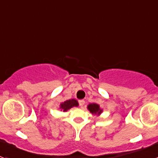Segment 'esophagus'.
<instances>
[{
	"label": "esophagus",
	"mask_w": 158,
	"mask_h": 158,
	"mask_svg": "<svg viewBox=\"0 0 158 158\" xmlns=\"http://www.w3.org/2000/svg\"><path fill=\"white\" fill-rule=\"evenodd\" d=\"M79 106H80V107H82V106H84V104H85V101H84L83 99L79 100Z\"/></svg>",
	"instance_id": "34e87169"
}]
</instances>
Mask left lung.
<instances>
[{"mask_svg":"<svg viewBox=\"0 0 158 158\" xmlns=\"http://www.w3.org/2000/svg\"><path fill=\"white\" fill-rule=\"evenodd\" d=\"M87 109H88L89 111H90L93 115H97V116L100 115L103 111L102 109L100 108L99 105L95 102L89 104L88 106H87Z\"/></svg>","mask_w":158,"mask_h":158,"instance_id":"left-lung-1","label":"left lung"}]
</instances>
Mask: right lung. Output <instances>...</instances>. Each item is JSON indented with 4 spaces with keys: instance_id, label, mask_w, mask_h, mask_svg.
I'll return each instance as SVG.
<instances>
[{
    "instance_id": "right-lung-1",
    "label": "right lung",
    "mask_w": 158,
    "mask_h": 158,
    "mask_svg": "<svg viewBox=\"0 0 158 158\" xmlns=\"http://www.w3.org/2000/svg\"><path fill=\"white\" fill-rule=\"evenodd\" d=\"M78 106H79V102H78L77 100L75 99V98H71V99L66 100V101L60 103L59 109H60L61 111L65 112V111H67L68 110L72 109V108L78 107Z\"/></svg>"
}]
</instances>
